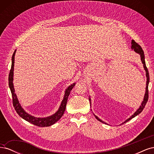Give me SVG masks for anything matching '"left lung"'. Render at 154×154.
Segmentation results:
<instances>
[{
    "instance_id": "1",
    "label": "left lung",
    "mask_w": 154,
    "mask_h": 154,
    "mask_svg": "<svg viewBox=\"0 0 154 154\" xmlns=\"http://www.w3.org/2000/svg\"><path fill=\"white\" fill-rule=\"evenodd\" d=\"M131 44H132V46H131V49L132 50H134L135 52L138 53L139 55H140L141 57V60L142 62V63L143 64V67H144V69L145 70V72H146V91H145V94H144V98H143V100L142 101V103L140 105V106L139 107V109L135 112L130 116V117L129 118H128L127 120H125V122L123 123H122V124H123L126 122H128L129 120H130L131 119L134 118V117H136V116H137L138 114H140L141 112L143 111V109L144 108V106H145L147 101H148V84H149V82H150V77H149V73H148V69L146 66V63H145V60H144V59H145V58H144V52H143V50L142 49L140 45H139L138 44H137L136 42H135L134 40H132V42H131ZM88 100H89L90 101V105L91 106V97H89V98H88ZM95 118L99 121V122H101V123H105V124H107L105 122H104L103 121H102L101 119H100L97 116H96L94 114ZM121 124V125H122Z\"/></svg>"
}]
</instances>
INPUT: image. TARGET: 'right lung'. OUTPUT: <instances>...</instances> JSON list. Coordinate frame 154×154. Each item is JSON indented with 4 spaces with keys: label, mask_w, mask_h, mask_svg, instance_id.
<instances>
[{
    "label": "right lung",
    "mask_w": 154,
    "mask_h": 154,
    "mask_svg": "<svg viewBox=\"0 0 154 154\" xmlns=\"http://www.w3.org/2000/svg\"><path fill=\"white\" fill-rule=\"evenodd\" d=\"M16 51H14V53L12 56V62H11V67L10 74H9V87L11 92L12 97H13V106L15 108L17 114L19 115L20 117L25 119L27 122H28L34 125L38 126V127H49L52 125L54 124L56 122H57L58 121L62 118V116L64 114V112L66 110V105L68 100V97L70 94L71 91L72 89V88L76 85L75 83H72L71 85H69L67 88L66 91H65V94L63 100L62 101V103L60 104L58 110L56 112L48 117L45 118H36L35 116H32L24 110V109L22 108L20 103H19L17 94L15 93V88H14L13 85V71H14V63H15V55Z\"/></svg>",
    "instance_id": "right-lung-1"
}]
</instances>
